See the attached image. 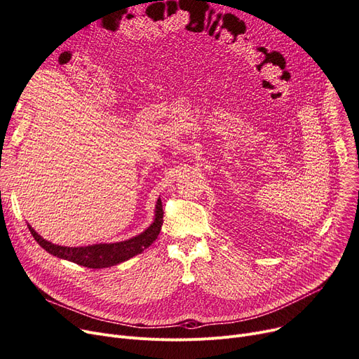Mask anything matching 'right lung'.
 <instances>
[{
	"label": "right lung",
	"instance_id": "add662e5",
	"mask_svg": "<svg viewBox=\"0 0 359 359\" xmlns=\"http://www.w3.org/2000/svg\"><path fill=\"white\" fill-rule=\"evenodd\" d=\"M163 205L161 199L157 201L156 205V218L154 222L149 225V227L141 233L137 237H132L125 241L119 243H103V244H93V246H84V248H65V246H58V244H53L43 237L37 234L30 225L27 224V227L33 236V238L41 244V246L50 255L65 259L69 262L77 263V265L91 268V269H103V268H110L115 266L118 263H122L130 257H134L135 255L144 252L147 248H149L153 241L160 234L161 225H163Z\"/></svg>",
	"mask_w": 359,
	"mask_h": 359
}]
</instances>
